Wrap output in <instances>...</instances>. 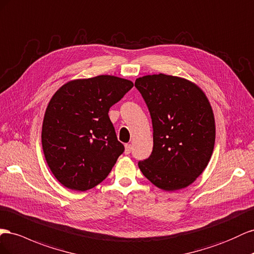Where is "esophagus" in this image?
Returning <instances> with one entry per match:
<instances>
[{"mask_svg":"<svg viewBox=\"0 0 254 254\" xmlns=\"http://www.w3.org/2000/svg\"><path fill=\"white\" fill-rule=\"evenodd\" d=\"M125 153L127 154V155H128L129 153H131V151H132V144H129V143H127L126 146H125Z\"/></svg>","mask_w":254,"mask_h":254,"instance_id":"34e87169","label":"esophagus"}]
</instances>
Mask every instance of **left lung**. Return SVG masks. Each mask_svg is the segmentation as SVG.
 <instances>
[{"label":"left lung","instance_id":"8db88e82","mask_svg":"<svg viewBox=\"0 0 254 254\" xmlns=\"http://www.w3.org/2000/svg\"><path fill=\"white\" fill-rule=\"evenodd\" d=\"M135 87L153 126V150L138 163L140 171L166 191L190 186L214 151L215 118L207 97L188 79L163 73L136 78Z\"/></svg>","mask_w":254,"mask_h":254}]
</instances>
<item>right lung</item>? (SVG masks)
I'll return each mask as SVG.
<instances>
[{"mask_svg": "<svg viewBox=\"0 0 254 254\" xmlns=\"http://www.w3.org/2000/svg\"><path fill=\"white\" fill-rule=\"evenodd\" d=\"M134 86L114 75L77 78L51 98L41 142L50 170L72 190H91L110 175L125 147L118 141L110 108Z\"/></svg>", "mask_w": 254, "mask_h": 254, "instance_id": "obj_1", "label": "right lung"}]
</instances>
